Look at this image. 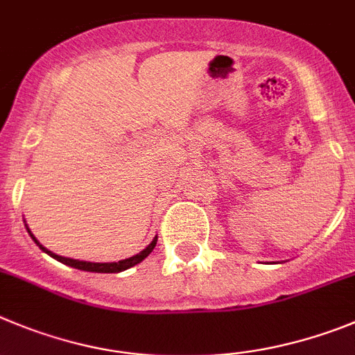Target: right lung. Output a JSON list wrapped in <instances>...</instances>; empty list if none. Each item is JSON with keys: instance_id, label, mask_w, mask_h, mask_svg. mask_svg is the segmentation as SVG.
<instances>
[{"instance_id": "add662e5", "label": "right lung", "mask_w": 355, "mask_h": 355, "mask_svg": "<svg viewBox=\"0 0 355 355\" xmlns=\"http://www.w3.org/2000/svg\"><path fill=\"white\" fill-rule=\"evenodd\" d=\"M29 232V230H28ZM31 234V232H29ZM31 237H33V241L37 243L38 246H40L42 250H44L45 253H49V255L52 257V259L60 260V262H63V264L70 266V268H76V269H80V271H91V272H121L125 271V269H130L133 268L135 264H139V262H142V260L146 259V257L149 255V253L153 252V248L156 246V241H158V237H155L151 241V245L146 246L144 250H142L141 253H137V255L130 257V259H125V260H119V262H110V264H100V262H84V260H73V259H67V257H60L56 255V253L49 252L47 248H44V246L40 245V243L37 241V237L31 234Z\"/></svg>"}]
</instances>
